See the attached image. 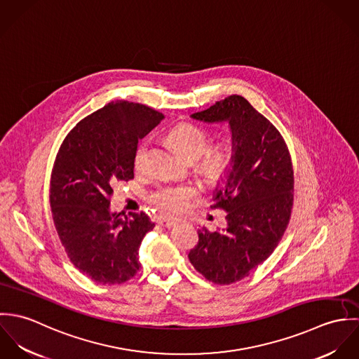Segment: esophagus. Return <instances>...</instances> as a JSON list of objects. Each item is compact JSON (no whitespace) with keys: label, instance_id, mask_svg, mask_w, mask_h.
<instances>
[{"label":"esophagus","instance_id":"34e87169","mask_svg":"<svg viewBox=\"0 0 359 359\" xmlns=\"http://www.w3.org/2000/svg\"><path fill=\"white\" fill-rule=\"evenodd\" d=\"M157 222H158V225H161V226H164V228H172V226H175L177 225V219L175 218H158L157 219Z\"/></svg>","mask_w":359,"mask_h":359}]
</instances>
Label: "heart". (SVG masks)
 Here are the masks:
<instances>
[{"label": "heart", "mask_w": 359, "mask_h": 359, "mask_svg": "<svg viewBox=\"0 0 359 359\" xmlns=\"http://www.w3.org/2000/svg\"><path fill=\"white\" fill-rule=\"evenodd\" d=\"M168 141L184 157L195 160L198 172L210 184L224 181L233 167V145L231 142H219L208 148V133L195 124H178L170 131ZM148 149V140L138 144L134 154V167L137 171H144L147 168ZM196 195L198 188L194 185H167L154 191L151 195V202L161 211L178 212L188 208L191 199Z\"/></svg>", "instance_id": "b5f03b06"}]
</instances>
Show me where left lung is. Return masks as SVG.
I'll return each mask as SVG.
<instances>
[{
    "label": "left lung",
    "instance_id": "left-lung-1",
    "mask_svg": "<svg viewBox=\"0 0 359 359\" xmlns=\"http://www.w3.org/2000/svg\"><path fill=\"white\" fill-rule=\"evenodd\" d=\"M228 121L235 161L211 208L226 211L222 231H198L189 261L207 280L231 285L255 271L278 246L293 207L294 175L287 145L276 127L241 95H231L191 116Z\"/></svg>",
    "mask_w": 359,
    "mask_h": 359
}]
</instances>
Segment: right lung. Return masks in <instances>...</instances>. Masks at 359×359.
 I'll use <instances>...</instances> for the list:
<instances>
[{"label": "right lung", "instance_id": "obj_1", "mask_svg": "<svg viewBox=\"0 0 359 359\" xmlns=\"http://www.w3.org/2000/svg\"><path fill=\"white\" fill-rule=\"evenodd\" d=\"M163 118L141 103H107L79 121L56 154L53 224L72 264L95 283H123L140 271V246L154 224L145 212L123 218L109 205L113 187L134 178L138 141Z\"/></svg>", "mask_w": 359, "mask_h": 359}]
</instances>
